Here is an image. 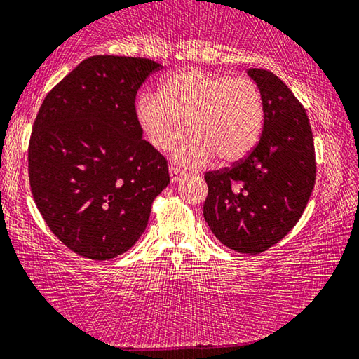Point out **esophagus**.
Instances as JSON below:
<instances>
[{
    "instance_id": "1",
    "label": "esophagus",
    "mask_w": 359,
    "mask_h": 359,
    "mask_svg": "<svg viewBox=\"0 0 359 359\" xmlns=\"http://www.w3.org/2000/svg\"><path fill=\"white\" fill-rule=\"evenodd\" d=\"M169 177H170V184H177L182 179V172L177 168H169Z\"/></svg>"
}]
</instances>
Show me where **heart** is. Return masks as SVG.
Returning a JSON list of instances; mask_svg holds the SVG:
<instances>
[{
	"label": "heart",
	"instance_id": "heart-1",
	"mask_svg": "<svg viewBox=\"0 0 359 359\" xmlns=\"http://www.w3.org/2000/svg\"><path fill=\"white\" fill-rule=\"evenodd\" d=\"M135 118L147 140L164 151L185 133L172 151L184 169H196L214 156L219 163L241 161L252 151L264 128V99L249 78L184 68L163 79L158 94L135 102Z\"/></svg>",
	"mask_w": 359,
	"mask_h": 359
}]
</instances>
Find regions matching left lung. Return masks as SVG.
Returning a JSON list of instances; mask_svg holds the SVG:
<instances>
[{"mask_svg":"<svg viewBox=\"0 0 359 359\" xmlns=\"http://www.w3.org/2000/svg\"><path fill=\"white\" fill-rule=\"evenodd\" d=\"M264 99L259 144L229 169L206 172L203 215L215 238L241 254H260L297 224L316 179L305 108L275 73L249 68Z\"/></svg>","mask_w":359,"mask_h":359,"instance_id":"obj_1","label":"left lung"}]
</instances>
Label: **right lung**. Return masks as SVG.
<instances>
[{
	"mask_svg": "<svg viewBox=\"0 0 359 359\" xmlns=\"http://www.w3.org/2000/svg\"><path fill=\"white\" fill-rule=\"evenodd\" d=\"M161 65L94 55L44 97L28 145L33 200L50 231L78 255L126 252L169 184L168 161L142 139L135 95Z\"/></svg>",
	"mask_w": 359,
	"mask_h": 359,
	"instance_id": "1",
	"label": "right lung"
}]
</instances>
